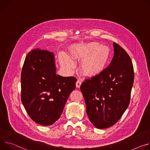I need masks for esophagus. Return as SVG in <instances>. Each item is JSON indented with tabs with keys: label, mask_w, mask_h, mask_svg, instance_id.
Here are the masks:
<instances>
[{
	"label": "esophagus",
	"mask_w": 150,
	"mask_h": 150,
	"mask_svg": "<svg viewBox=\"0 0 150 150\" xmlns=\"http://www.w3.org/2000/svg\"><path fill=\"white\" fill-rule=\"evenodd\" d=\"M81 81H80V80H77V81H76V88H79L80 87V86H81Z\"/></svg>",
	"instance_id": "obj_1"
}]
</instances>
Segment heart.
I'll return each mask as SVG.
<instances>
[{
    "instance_id": "b5f03b06",
    "label": "heart",
    "mask_w": 150,
    "mask_h": 150,
    "mask_svg": "<svg viewBox=\"0 0 150 150\" xmlns=\"http://www.w3.org/2000/svg\"><path fill=\"white\" fill-rule=\"evenodd\" d=\"M72 55L76 59L82 60L80 64L81 73L85 76L92 77L101 74L106 69L110 58L111 51L107 46L91 42L78 48ZM59 58L63 68L67 70L74 69V63L67 54L61 52Z\"/></svg>"
}]
</instances>
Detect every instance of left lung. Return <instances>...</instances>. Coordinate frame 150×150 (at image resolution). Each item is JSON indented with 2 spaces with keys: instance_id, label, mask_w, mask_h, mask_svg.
Wrapping results in <instances>:
<instances>
[{
  "instance_id": "8db88e82",
  "label": "left lung",
  "mask_w": 150,
  "mask_h": 150,
  "mask_svg": "<svg viewBox=\"0 0 150 150\" xmlns=\"http://www.w3.org/2000/svg\"><path fill=\"white\" fill-rule=\"evenodd\" d=\"M114 56L109 66L98 76L81 83L88 118L98 129L117 123L127 108L134 84L131 59L119 45L113 43Z\"/></svg>"
}]
</instances>
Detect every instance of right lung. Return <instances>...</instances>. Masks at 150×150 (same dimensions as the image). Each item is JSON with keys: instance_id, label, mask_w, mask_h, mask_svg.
Wrapping results in <instances>:
<instances>
[{"instance_id": "add662e5", "label": "right lung", "mask_w": 150, "mask_h": 150, "mask_svg": "<svg viewBox=\"0 0 150 150\" xmlns=\"http://www.w3.org/2000/svg\"><path fill=\"white\" fill-rule=\"evenodd\" d=\"M77 79L57 74L53 52L38 49L30 52L23 67L21 101L30 118L49 126L60 117Z\"/></svg>"}]
</instances>
